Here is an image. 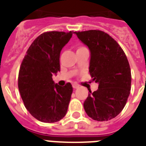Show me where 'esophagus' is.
<instances>
[{
  "label": "esophagus",
  "mask_w": 146,
  "mask_h": 146,
  "mask_svg": "<svg viewBox=\"0 0 146 146\" xmlns=\"http://www.w3.org/2000/svg\"><path fill=\"white\" fill-rule=\"evenodd\" d=\"M80 87V86L77 84H76V83H74V84H73V89H78Z\"/></svg>",
  "instance_id": "esophagus-1"
}]
</instances>
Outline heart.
Segmentation results:
<instances>
[{"label": "heart", "instance_id": "heart-1", "mask_svg": "<svg viewBox=\"0 0 146 146\" xmlns=\"http://www.w3.org/2000/svg\"><path fill=\"white\" fill-rule=\"evenodd\" d=\"M82 48H85V47H80V48H78V50H79V49H82Z\"/></svg>", "mask_w": 146, "mask_h": 146}]
</instances>
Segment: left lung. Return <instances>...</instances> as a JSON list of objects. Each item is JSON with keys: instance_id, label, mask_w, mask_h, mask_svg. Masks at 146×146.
<instances>
[{"instance_id": "1", "label": "left lung", "mask_w": 146, "mask_h": 146, "mask_svg": "<svg viewBox=\"0 0 146 146\" xmlns=\"http://www.w3.org/2000/svg\"><path fill=\"white\" fill-rule=\"evenodd\" d=\"M90 50L89 73L98 83L83 104L89 117L107 121L117 116L127 103L131 89V71L124 51L108 34L100 30L75 32Z\"/></svg>"}]
</instances>
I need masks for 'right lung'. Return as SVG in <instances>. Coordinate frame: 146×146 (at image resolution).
I'll use <instances>...</instances> for the list:
<instances>
[{
  "label": "right lung",
  "mask_w": 146,
  "mask_h": 146,
  "mask_svg": "<svg viewBox=\"0 0 146 146\" xmlns=\"http://www.w3.org/2000/svg\"><path fill=\"white\" fill-rule=\"evenodd\" d=\"M72 35V32L42 33L29 48L19 68L18 88L24 105L41 122H57L67 112L72 85L60 86L52 76L60 71V51Z\"/></svg>",
  "instance_id": "right-lung-1"
}]
</instances>
